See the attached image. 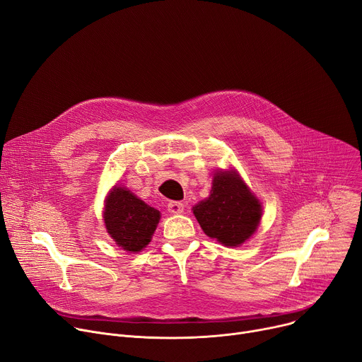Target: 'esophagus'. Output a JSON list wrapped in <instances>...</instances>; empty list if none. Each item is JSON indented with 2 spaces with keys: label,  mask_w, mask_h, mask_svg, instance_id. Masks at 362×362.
I'll return each instance as SVG.
<instances>
[{
  "label": "esophagus",
  "mask_w": 362,
  "mask_h": 362,
  "mask_svg": "<svg viewBox=\"0 0 362 362\" xmlns=\"http://www.w3.org/2000/svg\"><path fill=\"white\" fill-rule=\"evenodd\" d=\"M183 209H185V205L182 202L172 201V202H168V205H167V211L170 214H182Z\"/></svg>",
  "instance_id": "1"
}]
</instances>
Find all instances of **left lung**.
<instances>
[{
	"label": "left lung",
	"mask_w": 362,
	"mask_h": 362,
	"mask_svg": "<svg viewBox=\"0 0 362 362\" xmlns=\"http://www.w3.org/2000/svg\"><path fill=\"white\" fill-rule=\"evenodd\" d=\"M204 233L224 246H240L256 231L260 204L245 182L233 172L214 176L211 195L194 206Z\"/></svg>",
	"instance_id": "left-lung-1"
}]
</instances>
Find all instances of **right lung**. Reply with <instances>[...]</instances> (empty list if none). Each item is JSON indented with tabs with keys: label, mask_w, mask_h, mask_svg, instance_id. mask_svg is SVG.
Here are the masks:
<instances>
[{
	"label": "right lung",
	"mask_w": 362,
	"mask_h": 362,
	"mask_svg": "<svg viewBox=\"0 0 362 362\" xmlns=\"http://www.w3.org/2000/svg\"><path fill=\"white\" fill-rule=\"evenodd\" d=\"M160 212L124 187H115L106 201L107 233L122 249L139 252L151 242Z\"/></svg>",
	"instance_id": "1"
}]
</instances>
